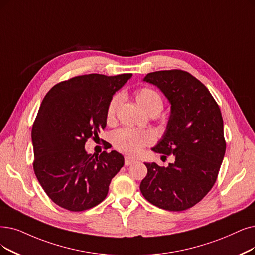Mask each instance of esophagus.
<instances>
[{"label":"esophagus","mask_w":255,"mask_h":255,"mask_svg":"<svg viewBox=\"0 0 255 255\" xmlns=\"http://www.w3.org/2000/svg\"><path fill=\"white\" fill-rule=\"evenodd\" d=\"M134 162H136V160L133 159V158H130V157H126V158H125V164H126L127 166H128V165H130V164H133Z\"/></svg>","instance_id":"1"}]
</instances>
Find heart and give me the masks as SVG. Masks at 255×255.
<instances>
[{
    "mask_svg": "<svg viewBox=\"0 0 255 255\" xmlns=\"http://www.w3.org/2000/svg\"><path fill=\"white\" fill-rule=\"evenodd\" d=\"M136 99L138 104L145 112L150 113L151 111L158 110L161 112L163 108V101L161 96L149 88L140 89L136 93ZM121 96L119 94L114 95L109 101L106 119L108 122H112L115 119L116 111L120 105ZM114 147L128 156H136L144 146L151 144L154 142V136L149 131L138 130L129 128H122L115 130L112 135Z\"/></svg>",
    "mask_w": 255,
    "mask_h": 255,
    "instance_id": "b5f03b06",
    "label": "heart"
}]
</instances>
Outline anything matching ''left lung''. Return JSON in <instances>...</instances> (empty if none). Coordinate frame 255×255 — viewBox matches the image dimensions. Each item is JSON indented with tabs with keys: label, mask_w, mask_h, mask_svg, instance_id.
<instances>
[{
	"label": "left lung",
	"mask_w": 255,
	"mask_h": 255,
	"mask_svg": "<svg viewBox=\"0 0 255 255\" xmlns=\"http://www.w3.org/2000/svg\"><path fill=\"white\" fill-rule=\"evenodd\" d=\"M144 81L157 86L170 103L166 130L151 149L166 157L168 166L145 163L143 197L159 208L182 211L195 206L215 185L226 150L221 110L209 90L183 70L148 73Z\"/></svg>",
	"instance_id": "obj_1"
}]
</instances>
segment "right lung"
I'll return each mask as SVG.
<instances>
[{
  "label": "right lung",
  "mask_w": 255,
  "mask_h": 255,
  "mask_svg": "<svg viewBox=\"0 0 255 255\" xmlns=\"http://www.w3.org/2000/svg\"><path fill=\"white\" fill-rule=\"evenodd\" d=\"M131 74H87L60 81L44 97L32 127L34 174L47 196L70 211L103 202L125 164L116 150L87 154L88 139L107 126L109 101Z\"/></svg>",
  "instance_id": "add662e5"
}]
</instances>
